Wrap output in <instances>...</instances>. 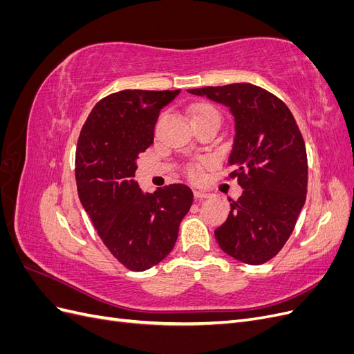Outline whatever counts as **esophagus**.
I'll list each match as a JSON object with an SVG mask.
<instances>
[{
    "label": "esophagus",
    "mask_w": 354,
    "mask_h": 354,
    "mask_svg": "<svg viewBox=\"0 0 354 354\" xmlns=\"http://www.w3.org/2000/svg\"><path fill=\"white\" fill-rule=\"evenodd\" d=\"M194 195L196 199H202V198H209L211 194H208V192H202V190H194Z\"/></svg>",
    "instance_id": "esophagus-1"
}]
</instances>
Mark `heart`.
<instances>
[{"label": "heart", "mask_w": 354, "mask_h": 354, "mask_svg": "<svg viewBox=\"0 0 354 354\" xmlns=\"http://www.w3.org/2000/svg\"><path fill=\"white\" fill-rule=\"evenodd\" d=\"M211 113H217V111L214 109L212 106H209V104H195V106H192V108L189 109V116H190L192 121L196 120V118L211 115ZM190 176L192 177H196L198 176V169L196 168L190 169Z\"/></svg>", "instance_id": "b5f03b06"}]
</instances>
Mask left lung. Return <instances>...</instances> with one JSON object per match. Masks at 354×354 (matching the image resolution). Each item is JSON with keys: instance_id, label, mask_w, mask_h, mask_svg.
I'll return each instance as SVG.
<instances>
[{"instance_id": "obj_1", "label": "left lung", "mask_w": 354, "mask_h": 354, "mask_svg": "<svg viewBox=\"0 0 354 354\" xmlns=\"http://www.w3.org/2000/svg\"><path fill=\"white\" fill-rule=\"evenodd\" d=\"M229 108L234 137L227 165L243 189L214 234L220 248L246 264L282 250L307 195V153L288 106L252 84L187 90Z\"/></svg>"}]
</instances>
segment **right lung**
Instances as JSON below:
<instances>
[{
	"label": "right lung",
	"instance_id": "add662e5",
	"mask_svg": "<svg viewBox=\"0 0 354 354\" xmlns=\"http://www.w3.org/2000/svg\"><path fill=\"white\" fill-rule=\"evenodd\" d=\"M180 90H124L94 106L75 155L84 209L115 259L127 269H151L174 248L178 226L194 202L186 185L145 194L134 180L138 153L153 143L160 109Z\"/></svg>",
	"mask_w": 354,
	"mask_h": 354
}]
</instances>
